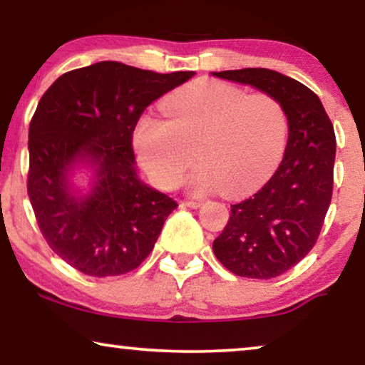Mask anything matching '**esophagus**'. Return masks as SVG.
Here are the masks:
<instances>
[{"instance_id": "34e87169", "label": "esophagus", "mask_w": 365, "mask_h": 365, "mask_svg": "<svg viewBox=\"0 0 365 365\" xmlns=\"http://www.w3.org/2000/svg\"><path fill=\"white\" fill-rule=\"evenodd\" d=\"M181 204H182V206L197 209L199 206H201V201H194V199H184V201H181Z\"/></svg>"}]
</instances>
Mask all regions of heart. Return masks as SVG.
<instances>
[{"mask_svg":"<svg viewBox=\"0 0 365 365\" xmlns=\"http://www.w3.org/2000/svg\"><path fill=\"white\" fill-rule=\"evenodd\" d=\"M166 119L143 116L134 146L158 186L173 189L187 179L194 194L219 187L241 196L271 176L287 139V114L269 93L246 94L232 84L201 79L164 99Z\"/></svg>","mask_w":365,"mask_h":365,"instance_id":"1","label":"heart"}]
</instances>
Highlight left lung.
<instances>
[{
	"instance_id": "1",
	"label": "left lung",
	"mask_w": 365,
	"mask_h": 365,
	"mask_svg": "<svg viewBox=\"0 0 365 365\" xmlns=\"http://www.w3.org/2000/svg\"><path fill=\"white\" fill-rule=\"evenodd\" d=\"M272 94L287 114L286 153L272 178L251 197L232 204L212 251L241 277L272 279L311 252L321 234L334 187L336 134L317 94L266 68L214 73Z\"/></svg>"
}]
</instances>
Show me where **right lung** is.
<instances>
[{"label": "right lung", "mask_w": 365, "mask_h": 365, "mask_svg": "<svg viewBox=\"0 0 365 365\" xmlns=\"http://www.w3.org/2000/svg\"><path fill=\"white\" fill-rule=\"evenodd\" d=\"M192 74L101 61L64 73L39 99L29 123L28 196L49 247L79 272L121 276L151 254L178 202L139 181L133 131L149 104ZM76 162L97 169L89 197L68 187Z\"/></svg>", "instance_id": "right-lung-1"}]
</instances>
